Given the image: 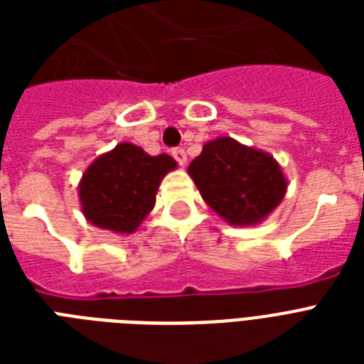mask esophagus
I'll return each mask as SVG.
<instances>
[{"label":"esophagus","mask_w":364,"mask_h":364,"mask_svg":"<svg viewBox=\"0 0 364 364\" xmlns=\"http://www.w3.org/2000/svg\"><path fill=\"white\" fill-rule=\"evenodd\" d=\"M171 154H173V159L179 162V166H181V168H185V166H187V153H185V149H173V151H171Z\"/></svg>","instance_id":"34e87169"}]
</instances>
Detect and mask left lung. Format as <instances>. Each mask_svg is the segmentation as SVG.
<instances>
[{"label": "left lung", "mask_w": 364, "mask_h": 364, "mask_svg": "<svg viewBox=\"0 0 364 364\" xmlns=\"http://www.w3.org/2000/svg\"><path fill=\"white\" fill-rule=\"evenodd\" d=\"M188 176L202 198L232 227L259 225L282 204L287 177L272 154L230 136L205 141Z\"/></svg>", "instance_id": "left-lung-1"}]
</instances>
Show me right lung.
Segmentation results:
<instances>
[{"mask_svg":"<svg viewBox=\"0 0 364 364\" xmlns=\"http://www.w3.org/2000/svg\"><path fill=\"white\" fill-rule=\"evenodd\" d=\"M177 168L170 154L151 156L134 143L100 154L79 181L81 211L94 227L132 234L156 202L162 179Z\"/></svg>","mask_w":364,"mask_h":364,"instance_id":"right-lung-1","label":"right lung"}]
</instances>
